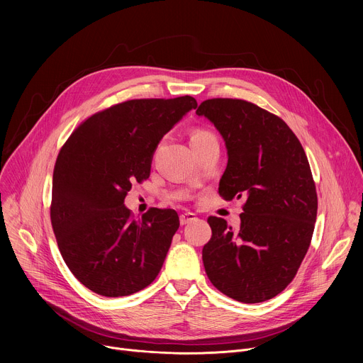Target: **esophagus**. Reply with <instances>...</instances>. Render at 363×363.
Here are the masks:
<instances>
[{
	"label": "esophagus",
	"instance_id": "1",
	"mask_svg": "<svg viewBox=\"0 0 363 363\" xmlns=\"http://www.w3.org/2000/svg\"><path fill=\"white\" fill-rule=\"evenodd\" d=\"M195 220H196V216H195L194 213H184V214H181V217H179V221H181L182 225H185V224H188V223H192V221H195Z\"/></svg>",
	"mask_w": 363,
	"mask_h": 363
}]
</instances>
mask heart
Instances as JSON below:
<instances>
[{"label": "heart", "mask_w": 363, "mask_h": 363, "mask_svg": "<svg viewBox=\"0 0 363 363\" xmlns=\"http://www.w3.org/2000/svg\"><path fill=\"white\" fill-rule=\"evenodd\" d=\"M211 136H214V133H211L210 130H206V129H195V130H192L189 140H191V145H194V143H199V142H202L205 139H208Z\"/></svg>", "instance_id": "heart-1"}]
</instances>
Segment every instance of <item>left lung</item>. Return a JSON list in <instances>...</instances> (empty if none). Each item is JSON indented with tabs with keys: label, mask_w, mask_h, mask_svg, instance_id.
<instances>
[{
	"label": "left lung",
	"mask_w": 363,
	"mask_h": 363,
	"mask_svg": "<svg viewBox=\"0 0 363 363\" xmlns=\"http://www.w3.org/2000/svg\"><path fill=\"white\" fill-rule=\"evenodd\" d=\"M196 115L214 123L228 150L218 194L244 199L237 231L208 217L205 273L237 301H266L291 283L312 241L318 194L304 149L283 119L247 100H203Z\"/></svg>",
	"instance_id": "8db88e82"
}]
</instances>
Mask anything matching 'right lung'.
<instances>
[{"mask_svg": "<svg viewBox=\"0 0 363 363\" xmlns=\"http://www.w3.org/2000/svg\"><path fill=\"white\" fill-rule=\"evenodd\" d=\"M191 96L133 99L100 111L70 135L53 172L50 218L74 277L106 297L133 294L162 269L179 228L175 210L125 206L132 184L149 178L162 136L191 109Z\"/></svg>", "mask_w": 363, "mask_h": 363, "instance_id": "add662e5", "label": "right lung"}]
</instances>
